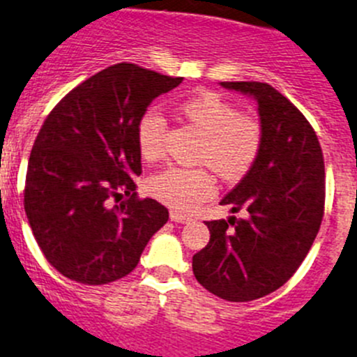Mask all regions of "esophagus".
I'll list each match as a JSON object with an SVG mask.
<instances>
[{"label": "esophagus", "mask_w": 357, "mask_h": 357, "mask_svg": "<svg viewBox=\"0 0 357 357\" xmlns=\"http://www.w3.org/2000/svg\"><path fill=\"white\" fill-rule=\"evenodd\" d=\"M171 220L176 222V224H188V222H192V216L183 215L179 211H171Z\"/></svg>", "instance_id": "1"}]
</instances>
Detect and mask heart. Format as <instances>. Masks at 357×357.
<instances>
[{
	"instance_id": "heart-1",
	"label": "heart",
	"mask_w": 357,
	"mask_h": 357,
	"mask_svg": "<svg viewBox=\"0 0 357 357\" xmlns=\"http://www.w3.org/2000/svg\"><path fill=\"white\" fill-rule=\"evenodd\" d=\"M178 112L199 130L202 142L197 162L208 163L222 178L245 174L257 160L262 146V126L254 116L239 114L234 103L215 91H197L178 103ZM167 123L158 109H148L137 123V148L148 162L163 155ZM149 190L179 211H194L216 192V183L206 169L169 167L149 179Z\"/></svg>"
}]
</instances>
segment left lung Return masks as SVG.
I'll list each match as a JSON object with an SVG mask.
<instances>
[{
    "instance_id": "left-lung-1",
    "label": "left lung",
    "mask_w": 357,
    "mask_h": 357,
    "mask_svg": "<svg viewBox=\"0 0 357 357\" xmlns=\"http://www.w3.org/2000/svg\"><path fill=\"white\" fill-rule=\"evenodd\" d=\"M254 96L262 146L245 178L222 199L245 218L206 222L209 243L192 259L199 284L227 301L264 298L305 261L324 216V156L314 128L266 82H220Z\"/></svg>"
}]
</instances>
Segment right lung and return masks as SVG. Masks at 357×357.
Masks as SVG:
<instances>
[{"mask_svg": "<svg viewBox=\"0 0 357 357\" xmlns=\"http://www.w3.org/2000/svg\"><path fill=\"white\" fill-rule=\"evenodd\" d=\"M181 81L118 63L73 88L43 121L29 155L24 209L42 254L66 278L86 285L123 278L167 224V208L135 192L137 123ZM111 198L122 202L111 208Z\"/></svg>", "mask_w": 357, "mask_h": 357, "instance_id": "add662e5", "label": "right lung"}]
</instances>
